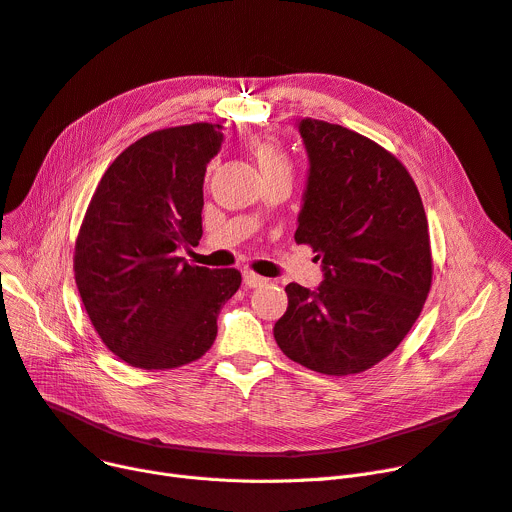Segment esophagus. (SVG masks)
Returning a JSON list of instances; mask_svg holds the SVG:
<instances>
[{
	"label": "esophagus",
	"instance_id": "34e87169",
	"mask_svg": "<svg viewBox=\"0 0 512 512\" xmlns=\"http://www.w3.org/2000/svg\"><path fill=\"white\" fill-rule=\"evenodd\" d=\"M267 280L255 272H245L242 274V284H245L247 288H257V286H263Z\"/></svg>",
	"mask_w": 512,
	"mask_h": 512
}]
</instances>
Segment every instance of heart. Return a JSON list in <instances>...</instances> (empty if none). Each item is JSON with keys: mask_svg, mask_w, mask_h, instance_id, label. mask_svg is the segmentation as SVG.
I'll return each instance as SVG.
<instances>
[{"mask_svg": "<svg viewBox=\"0 0 512 512\" xmlns=\"http://www.w3.org/2000/svg\"><path fill=\"white\" fill-rule=\"evenodd\" d=\"M249 151L255 157L265 182L276 178H288L292 174V159L284 145L272 137H259L249 143Z\"/></svg>", "mask_w": 512, "mask_h": 512, "instance_id": "obj_1", "label": "heart"}]
</instances>
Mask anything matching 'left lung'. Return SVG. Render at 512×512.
Returning a JSON list of instances; mask_svg holds the SVG:
<instances>
[{
  "label": "left lung",
  "mask_w": 512,
  "mask_h": 512,
  "mask_svg": "<svg viewBox=\"0 0 512 512\" xmlns=\"http://www.w3.org/2000/svg\"><path fill=\"white\" fill-rule=\"evenodd\" d=\"M299 132L309 178L294 240L324 265L317 290L290 282L274 338L294 363L353 375L386 359L432 288V247L409 170L382 145L324 120Z\"/></svg>",
  "instance_id": "1"
}]
</instances>
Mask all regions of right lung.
<instances>
[{
  "label": "right lung",
  "mask_w": 512,
  "mask_h": 512,
  "mask_svg": "<svg viewBox=\"0 0 512 512\" xmlns=\"http://www.w3.org/2000/svg\"><path fill=\"white\" fill-rule=\"evenodd\" d=\"M220 128H164L126 147L80 224L76 288L103 344L132 367L164 371L201 359L242 282L234 267L209 270L176 255L201 240L203 178L222 147Z\"/></svg>",
  "instance_id": "1"
}]
</instances>
